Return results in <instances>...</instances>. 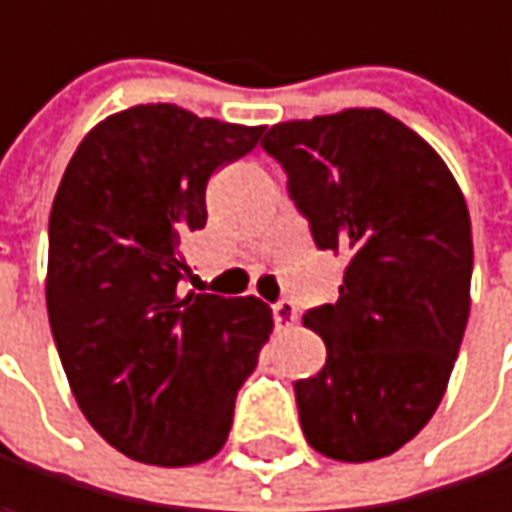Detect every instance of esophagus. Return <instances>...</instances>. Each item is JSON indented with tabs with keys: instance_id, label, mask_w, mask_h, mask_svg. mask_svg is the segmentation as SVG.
I'll return each instance as SVG.
<instances>
[{
	"instance_id": "1",
	"label": "esophagus",
	"mask_w": 512,
	"mask_h": 512,
	"mask_svg": "<svg viewBox=\"0 0 512 512\" xmlns=\"http://www.w3.org/2000/svg\"><path fill=\"white\" fill-rule=\"evenodd\" d=\"M274 322H277V328H292L298 322V307L289 298L277 301L274 304Z\"/></svg>"
}]
</instances>
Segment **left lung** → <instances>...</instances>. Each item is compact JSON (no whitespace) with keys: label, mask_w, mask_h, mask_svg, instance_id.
<instances>
[{"label":"left lung","mask_w":512,"mask_h":512,"mask_svg":"<svg viewBox=\"0 0 512 512\" xmlns=\"http://www.w3.org/2000/svg\"><path fill=\"white\" fill-rule=\"evenodd\" d=\"M262 148L319 250L346 256L340 298L304 313L328 358L295 382L301 429L340 462L396 453L435 414L471 310V217L435 148L384 110L280 122Z\"/></svg>","instance_id":"obj_1"}]
</instances>
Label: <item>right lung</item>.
<instances>
[{
    "mask_svg": "<svg viewBox=\"0 0 512 512\" xmlns=\"http://www.w3.org/2000/svg\"><path fill=\"white\" fill-rule=\"evenodd\" d=\"M259 136L175 104H139L86 133L56 190L53 340L86 420L136 462L211 459L271 337L259 298L181 292V244L208 220V178Z\"/></svg>",
    "mask_w": 512,
    "mask_h": 512,
    "instance_id": "obj_1",
    "label": "right lung"
}]
</instances>
